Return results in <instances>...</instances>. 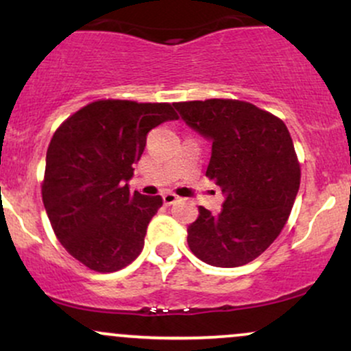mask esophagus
Returning a JSON list of instances; mask_svg holds the SVG:
<instances>
[{"label":"esophagus","instance_id":"obj_1","mask_svg":"<svg viewBox=\"0 0 351 351\" xmlns=\"http://www.w3.org/2000/svg\"><path fill=\"white\" fill-rule=\"evenodd\" d=\"M176 201H178V196L175 195V193H163V203L167 204V206H171V204H175Z\"/></svg>","mask_w":351,"mask_h":351}]
</instances>
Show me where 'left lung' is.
<instances>
[{
	"mask_svg": "<svg viewBox=\"0 0 351 351\" xmlns=\"http://www.w3.org/2000/svg\"><path fill=\"white\" fill-rule=\"evenodd\" d=\"M186 125L211 140L206 176L226 199L217 215L199 206L188 226V245L216 267H237L259 257L280 234L300 186V163L287 127L243 100L175 104Z\"/></svg>",
	"mask_w": 351,
	"mask_h": 351,
	"instance_id": "left-lung-1",
	"label": "left lung"
}]
</instances>
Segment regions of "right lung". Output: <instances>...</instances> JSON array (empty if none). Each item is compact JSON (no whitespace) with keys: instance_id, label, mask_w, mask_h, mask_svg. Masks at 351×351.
I'll return each mask as SVG.
<instances>
[{"instance_id":"obj_1","label":"right lung","mask_w":351,"mask_h":351,"mask_svg":"<svg viewBox=\"0 0 351 351\" xmlns=\"http://www.w3.org/2000/svg\"><path fill=\"white\" fill-rule=\"evenodd\" d=\"M178 120L171 104L97 100L52 135L43 203L59 243L95 272L123 269L142 252L162 196L130 193L128 180L152 128Z\"/></svg>"}]
</instances>
